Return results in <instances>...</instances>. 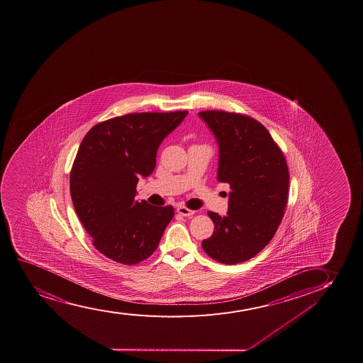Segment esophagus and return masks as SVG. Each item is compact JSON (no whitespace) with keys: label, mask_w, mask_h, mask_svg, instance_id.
I'll list each match as a JSON object with an SVG mask.
<instances>
[{"label":"esophagus","mask_w":363,"mask_h":363,"mask_svg":"<svg viewBox=\"0 0 363 363\" xmlns=\"http://www.w3.org/2000/svg\"><path fill=\"white\" fill-rule=\"evenodd\" d=\"M177 212H178L180 216H184V217H189V216L194 214V211L189 210L188 207H185V206H179V207L177 208Z\"/></svg>","instance_id":"1"}]
</instances>
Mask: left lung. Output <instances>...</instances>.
Here are the masks:
<instances>
[{
	"label": "left lung",
	"instance_id": "1",
	"mask_svg": "<svg viewBox=\"0 0 363 363\" xmlns=\"http://www.w3.org/2000/svg\"><path fill=\"white\" fill-rule=\"evenodd\" d=\"M219 146L217 179L230 185L225 216L208 212L214 223L202 249L224 264L245 262L273 239L288 202L289 169L269 131L249 116L202 111Z\"/></svg>",
	"mask_w": 363,
	"mask_h": 363
}]
</instances>
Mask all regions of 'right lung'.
I'll use <instances>...</instances> for the list:
<instances>
[{
	"instance_id": "obj_1",
	"label": "right lung",
	"mask_w": 363,
	"mask_h": 363,
	"mask_svg": "<svg viewBox=\"0 0 363 363\" xmlns=\"http://www.w3.org/2000/svg\"><path fill=\"white\" fill-rule=\"evenodd\" d=\"M186 114H125L84 136L70 171V196L92 245L106 257L136 264L157 249L174 208L136 201V185L152 173L158 146Z\"/></svg>"
}]
</instances>
